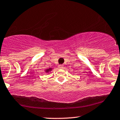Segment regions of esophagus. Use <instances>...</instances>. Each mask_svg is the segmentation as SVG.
Masks as SVG:
<instances>
[{"mask_svg":"<svg viewBox=\"0 0 120 120\" xmlns=\"http://www.w3.org/2000/svg\"><path fill=\"white\" fill-rule=\"evenodd\" d=\"M58 68L59 69H63V68H64V66H63V65L60 64V65H59L58 66Z\"/></svg>","mask_w":120,"mask_h":120,"instance_id":"34e87169","label":"esophagus"}]
</instances>
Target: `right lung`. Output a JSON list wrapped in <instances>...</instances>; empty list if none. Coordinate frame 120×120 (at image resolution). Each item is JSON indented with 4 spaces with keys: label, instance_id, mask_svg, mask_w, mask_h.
Returning <instances> with one entry per match:
<instances>
[{
    "label": "right lung",
    "instance_id": "obj_1",
    "mask_svg": "<svg viewBox=\"0 0 120 120\" xmlns=\"http://www.w3.org/2000/svg\"><path fill=\"white\" fill-rule=\"evenodd\" d=\"M52 68H49V69H47L45 70V72H46V73H49V71H52Z\"/></svg>",
    "mask_w": 120,
    "mask_h": 120
}]
</instances>
